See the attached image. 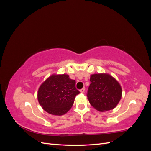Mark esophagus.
Segmentation results:
<instances>
[{"label": "esophagus", "instance_id": "esophagus-1", "mask_svg": "<svg viewBox=\"0 0 151 151\" xmlns=\"http://www.w3.org/2000/svg\"><path fill=\"white\" fill-rule=\"evenodd\" d=\"M84 91H85V88H82L81 90H80V91H81V93H84Z\"/></svg>", "mask_w": 151, "mask_h": 151}]
</instances>
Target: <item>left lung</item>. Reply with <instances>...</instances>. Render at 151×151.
<instances>
[{
	"instance_id": "1",
	"label": "left lung",
	"mask_w": 151,
	"mask_h": 151,
	"mask_svg": "<svg viewBox=\"0 0 151 151\" xmlns=\"http://www.w3.org/2000/svg\"><path fill=\"white\" fill-rule=\"evenodd\" d=\"M87 96L90 104L99 111L115 108L122 97L121 86L111 76L91 75Z\"/></svg>"
}]
</instances>
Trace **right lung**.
<instances>
[{
    "mask_svg": "<svg viewBox=\"0 0 151 151\" xmlns=\"http://www.w3.org/2000/svg\"><path fill=\"white\" fill-rule=\"evenodd\" d=\"M80 91L76 88V81L69 76L53 75L40 86L38 92L40 104L45 111L54 115H62L72 106Z\"/></svg>",
    "mask_w": 151,
    "mask_h": 151,
    "instance_id": "add662e5",
    "label": "right lung"
}]
</instances>
